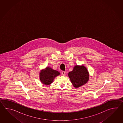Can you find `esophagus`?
Returning a JSON list of instances; mask_svg holds the SVG:
<instances>
[{
    "label": "esophagus",
    "mask_w": 123,
    "mask_h": 123,
    "mask_svg": "<svg viewBox=\"0 0 123 123\" xmlns=\"http://www.w3.org/2000/svg\"><path fill=\"white\" fill-rule=\"evenodd\" d=\"M65 71H62V75L63 76H65Z\"/></svg>",
    "instance_id": "obj_1"
}]
</instances>
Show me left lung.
Listing matches in <instances>:
<instances>
[{
	"mask_svg": "<svg viewBox=\"0 0 123 123\" xmlns=\"http://www.w3.org/2000/svg\"><path fill=\"white\" fill-rule=\"evenodd\" d=\"M71 82L75 88H78L87 83L89 80V73L84 65H76L73 70L68 73Z\"/></svg>",
	"mask_w": 123,
	"mask_h": 123,
	"instance_id": "left-lung-1",
	"label": "left lung"
}]
</instances>
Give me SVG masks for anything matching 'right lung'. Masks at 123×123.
Here are the masks:
<instances>
[{
  "label": "right lung",
  "instance_id": "obj_1",
  "mask_svg": "<svg viewBox=\"0 0 123 123\" xmlns=\"http://www.w3.org/2000/svg\"><path fill=\"white\" fill-rule=\"evenodd\" d=\"M60 75L58 71L53 69L49 67H47L39 72V79L42 84L45 85H48L52 83L54 79Z\"/></svg>",
  "mask_w": 123,
  "mask_h": 123
}]
</instances>
